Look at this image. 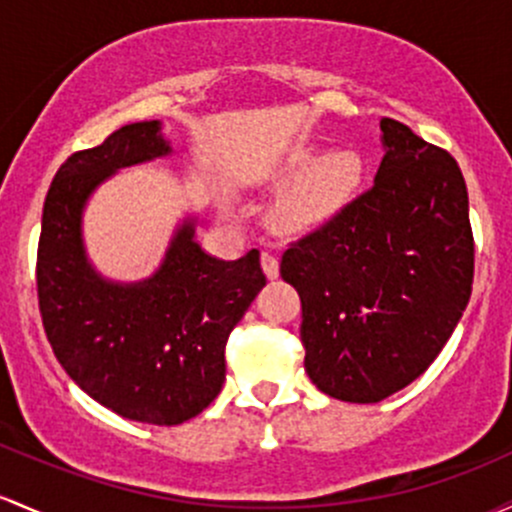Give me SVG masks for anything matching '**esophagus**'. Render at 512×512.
Instances as JSON below:
<instances>
[{"label": "esophagus", "mask_w": 512, "mask_h": 512, "mask_svg": "<svg viewBox=\"0 0 512 512\" xmlns=\"http://www.w3.org/2000/svg\"><path fill=\"white\" fill-rule=\"evenodd\" d=\"M262 269H265L267 279H277L279 277L277 255H272V252H262Z\"/></svg>", "instance_id": "obj_1"}]
</instances>
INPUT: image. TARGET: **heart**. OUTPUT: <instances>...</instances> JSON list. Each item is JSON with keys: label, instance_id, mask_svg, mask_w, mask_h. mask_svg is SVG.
<instances>
[{"label": "heart", "instance_id": "heart-1", "mask_svg": "<svg viewBox=\"0 0 512 512\" xmlns=\"http://www.w3.org/2000/svg\"><path fill=\"white\" fill-rule=\"evenodd\" d=\"M364 177L357 150L340 148L318 155L316 148H296L277 170L282 187H294L279 199L274 223L286 233H306L328 223L352 201Z\"/></svg>", "mask_w": 512, "mask_h": 512}]
</instances>
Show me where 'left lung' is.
I'll return each instance as SVG.
<instances>
[{
    "label": "left lung",
    "mask_w": 512,
    "mask_h": 512,
    "mask_svg": "<svg viewBox=\"0 0 512 512\" xmlns=\"http://www.w3.org/2000/svg\"><path fill=\"white\" fill-rule=\"evenodd\" d=\"M374 187L291 243L306 372L328 396L379 403L418 379L457 328L474 282L469 194L457 160L381 119Z\"/></svg>",
    "instance_id": "8db88e82"
}]
</instances>
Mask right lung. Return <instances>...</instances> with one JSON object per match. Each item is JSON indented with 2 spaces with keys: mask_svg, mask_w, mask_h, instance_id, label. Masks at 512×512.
<instances>
[{
  "mask_svg": "<svg viewBox=\"0 0 512 512\" xmlns=\"http://www.w3.org/2000/svg\"><path fill=\"white\" fill-rule=\"evenodd\" d=\"M160 121L128 123L60 165L43 206L36 284L55 357L109 411L150 425H179L218 396L226 342L267 277L260 252L226 262L194 240V218L174 233L150 279L116 284L89 265L82 211L121 167L170 155Z\"/></svg>",
  "mask_w": 512,
  "mask_h": 512,
  "instance_id": "1",
  "label": "right lung"
}]
</instances>
